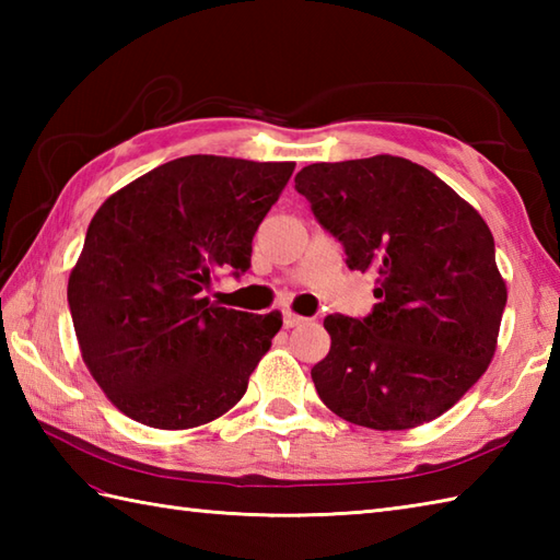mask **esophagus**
<instances>
[{
    "label": "esophagus",
    "mask_w": 560,
    "mask_h": 560,
    "mask_svg": "<svg viewBox=\"0 0 560 560\" xmlns=\"http://www.w3.org/2000/svg\"><path fill=\"white\" fill-rule=\"evenodd\" d=\"M307 319L305 317H301V315H295V313H283V327L287 329H291V327H301V325H305Z\"/></svg>",
    "instance_id": "obj_1"
}]
</instances>
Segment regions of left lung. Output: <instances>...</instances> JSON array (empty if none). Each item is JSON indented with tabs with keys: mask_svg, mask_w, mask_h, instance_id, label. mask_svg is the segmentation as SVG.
Masks as SVG:
<instances>
[{
	"mask_svg": "<svg viewBox=\"0 0 560 560\" xmlns=\"http://www.w3.org/2000/svg\"><path fill=\"white\" fill-rule=\"evenodd\" d=\"M295 189L343 245L349 269L375 273L371 313L325 317L331 347L311 373L319 399L375 431L438 419L495 351L508 291L489 225L399 156L305 165Z\"/></svg>",
	"mask_w": 560,
	"mask_h": 560,
	"instance_id": "8db88e82",
	"label": "left lung"
}]
</instances>
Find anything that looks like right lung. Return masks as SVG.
Masks as SVG:
<instances>
[{
  "mask_svg": "<svg viewBox=\"0 0 560 560\" xmlns=\"http://www.w3.org/2000/svg\"><path fill=\"white\" fill-rule=\"evenodd\" d=\"M293 168L175 159L91 219L67 301L83 363L129 419L183 431L243 399L281 315L229 311L205 291L217 271L249 269L253 237Z\"/></svg>",
  "mask_w": 560,
  "mask_h": 560,
  "instance_id": "add662e5",
  "label": "right lung"
}]
</instances>
